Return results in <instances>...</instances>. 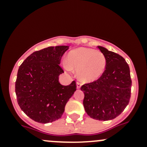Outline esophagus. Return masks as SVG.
Here are the masks:
<instances>
[{"label":"esophagus","instance_id":"obj_1","mask_svg":"<svg viewBox=\"0 0 147 147\" xmlns=\"http://www.w3.org/2000/svg\"><path fill=\"white\" fill-rule=\"evenodd\" d=\"M81 87V84L80 82H77V88L80 89Z\"/></svg>","mask_w":147,"mask_h":147}]
</instances>
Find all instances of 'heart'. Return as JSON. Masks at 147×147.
I'll return each instance as SVG.
<instances>
[{
  "instance_id": "obj_1",
  "label": "heart",
  "mask_w": 147,
  "mask_h": 147,
  "mask_svg": "<svg viewBox=\"0 0 147 147\" xmlns=\"http://www.w3.org/2000/svg\"><path fill=\"white\" fill-rule=\"evenodd\" d=\"M65 67L67 70L75 69L80 80L92 82L97 80L105 72L107 60L102 52L86 47H80L69 52Z\"/></svg>"
}]
</instances>
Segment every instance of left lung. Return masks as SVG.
<instances>
[{"label": "left lung", "instance_id": "1", "mask_svg": "<svg viewBox=\"0 0 147 147\" xmlns=\"http://www.w3.org/2000/svg\"><path fill=\"white\" fill-rule=\"evenodd\" d=\"M105 55L107 66L97 80L81 87L85 112L91 118L107 121L118 117L128 105L131 97L129 67L119 55L98 46Z\"/></svg>", "mask_w": 147, "mask_h": 147}]
</instances>
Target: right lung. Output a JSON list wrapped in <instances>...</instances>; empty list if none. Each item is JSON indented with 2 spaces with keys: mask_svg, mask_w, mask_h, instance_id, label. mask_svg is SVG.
I'll use <instances>...</instances> for the list:
<instances>
[{
  "mask_svg": "<svg viewBox=\"0 0 147 147\" xmlns=\"http://www.w3.org/2000/svg\"><path fill=\"white\" fill-rule=\"evenodd\" d=\"M69 46L48 47L35 51L19 67L16 94L20 109L34 121L42 124L59 119L69 99L76 91V83L59 82L64 71L60 66Z\"/></svg>",
  "mask_w": 147,
  "mask_h": 147,
  "instance_id": "add662e5",
  "label": "right lung"
}]
</instances>
